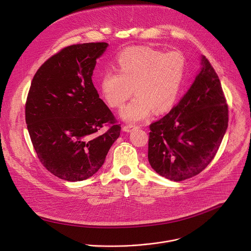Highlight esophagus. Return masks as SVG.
<instances>
[{
	"label": "esophagus",
	"mask_w": 251,
	"mask_h": 251,
	"mask_svg": "<svg viewBox=\"0 0 251 251\" xmlns=\"http://www.w3.org/2000/svg\"><path fill=\"white\" fill-rule=\"evenodd\" d=\"M136 128H137V127L134 126V125H126V126L123 127V131H124V132H127V133H130V132H132L133 130H135Z\"/></svg>",
	"instance_id": "1"
}]
</instances>
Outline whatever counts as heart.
<instances>
[{
  "label": "heart",
  "instance_id": "1",
  "mask_svg": "<svg viewBox=\"0 0 251 251\" xmlns=\"http://www.w3.org/2000/svg\"><path fill=\"white\" fill-rule=\"evenodd\" d=\"M116 63L118 72L102 74L100 90L111 107L122 106L135 91L137 96L119 112L123 120L140 122L150 118L154 110L162 113L174 106L186 67L180 52L135 47L119 53Z\"/></svg>",
  "mask_w": 251,
  "mask_h": 251
}]
</instances>
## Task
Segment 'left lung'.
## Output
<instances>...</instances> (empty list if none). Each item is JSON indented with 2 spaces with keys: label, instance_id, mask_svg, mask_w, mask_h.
Returning <instances> with one entry per match:
<instances>
[{
  "label": "left lung",
  "instance_id": "1",
  "mask_svg": "<svg viewBox=\"0 0 251 251\" xmlns=\"http://www.w3.org/2000/svg\"><path fill=\"white\" fill-rule=\"evenodd\" d=\"M201 66L182 99L150 127L151 168L170 180L181 181L205 169L228 127V105L218 75L202 55Z\"/></svg>",
  "mask_w": 251,
  "mask_h": 251
}]
</instances>
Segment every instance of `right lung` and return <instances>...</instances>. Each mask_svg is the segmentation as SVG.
<instances>
[{
  "instance_id": "right-lung-1",
  "label": "right lung",
  "mask_w": 251,
  "mask_h": 251,
  "mask_svg": "<svg viewBox=\"0 0 251 251\" xmlns=\"http://www.w3.org/2000/svg\"><path fill=\"white\" fill-rule=\"evenodd\" d=\"M108 45L63 49L36 73L27 97L28 132L42 164L67 181L87 179L102 166L121 127L92 82L96 60ZM113 125L100 135L105 123Z\"/></svg>"
}]
</instances>
